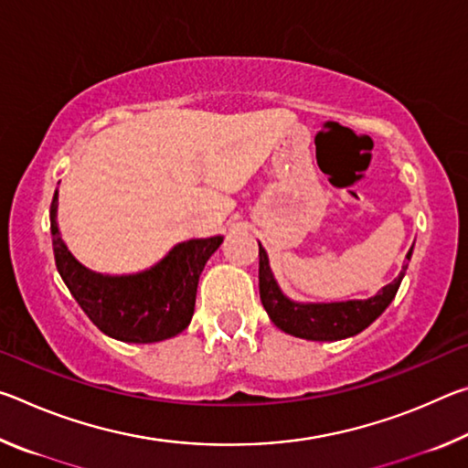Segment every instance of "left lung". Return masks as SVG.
<instances>
[{
  "instance_id": "obj_1",
  "label": "left lung",
  "mask_w": 468,
  "mask_h": 468,
  "mask_svg": "<svg viewBox=\"0 0 468 468\" xmlns=\"http://www.w3.org/2000/svg\"><path fill=\"white\" fill-rule=\"evenodd\" d=\"M410 253H413V248L407 253L409 260ZM407 266L409 264L402 266L399 279L386 284L376 297L363 301H343V303L303 305L282 295L271 272V266H268L266 251L260 245V299H262L264 310L271 315L274 326L287 332V335L307 340H340L366 330L390 305L396 291L400 287Z\"/></svg>"
}]
</instances>
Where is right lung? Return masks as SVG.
Listing matches in <instances>:
<instances>
[{"label":"right lung","instance_id":"add662e5","mask_svg":"<svg viewBox=\"0 0 468 468\" xmlns=\"http://www.w3.org/2000/svg\"><path fill=\"white\" fill-rule=\"evenodd\" d=\"M58 192L51 202V235L58 272L90 322L123 343H158L192 322L197 281L223 237L176 245L161 264L132 276L90 272L68 251L58 223Z\"/></svg>","mask_w":468,"mask_h":468}]
</instances>
